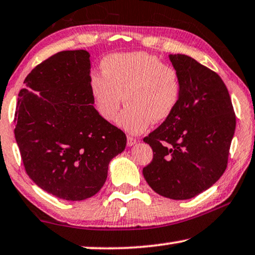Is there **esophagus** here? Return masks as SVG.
Here are the masks:
<instances>
[{"label":"esophagus","mask_w":255,"mask_h":255,"mask_svg":"<svg viewBox=\"0 0 255 255\" xmlns=\"http://www.w3.org/2000/svg\"><path fill=\"white\" fill-rule=\"evenodd\" d=\"M136 143H137V140L135 137H133V136H128L127 137V145H128V147H131V145H134Z\"/></svg>","instance_id":"esophagus-1"}]
</instances>
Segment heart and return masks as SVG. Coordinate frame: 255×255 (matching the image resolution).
<instances>
[{
    "instance_id": "1",
    "label": "heart",
    "mask_w": 255,
    "mask_h": 255,
    "mask_svg": "<svg viewBox=\"0 0 255 255\" xmlns=\"http://www.w3.org/2000/svg\"><path fill=\"white\" fill-rule=\"evenodd\" d=\"M101 72L90 77L94 107L105 121L117 118L122 103L128 104L118 125L130 134H141L152 124L174 114L182 97V79L176 67L147 52L113 53L101 62Z\"/></svg>"
}]
</instances>
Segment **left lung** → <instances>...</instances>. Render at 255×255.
Listing matches in <instances>:
<instances>
[{
  "label": "left lung",
  "mask_w": 255,
  "mask_h": 255,
  "mask_svg": "<svg viewBox=\"0 0 255 255\" xmlns=\"http://www.w3.org/2000/svg\"><path fill=\"white\" fill-rule=\"evenodd\" d=\"M169 58L181 76L182 97L174 114L143 138L154 156L142 172L158 195L182 201L222 177L236 114L218 74L185 54H169Z\"/></svg>",
  "instance_id": "1"
}]
</instances>
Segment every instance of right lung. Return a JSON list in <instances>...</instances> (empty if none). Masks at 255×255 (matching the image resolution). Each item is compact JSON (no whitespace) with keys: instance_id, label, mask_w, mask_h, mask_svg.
I'll use <instances>...</instances> for the list:
<instances>
[{"instance_id":"right-lung-1","label":"right lung","mask_w":255,"mask_h":255,"mask_svg":"<svg viewBox=\"0 0 255 255\" xmlns=\"http://www.w3.org/2000/svg\"><path fill=\"white\" fill-rule=\"evenodd\" d=\"M90 73L86 50L62 51L26 76L17 101L15 138L26 174L65 201L96 195L127 143L94 108Z\"/></svg>"}]
</instances>
